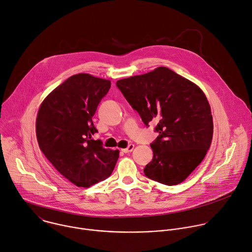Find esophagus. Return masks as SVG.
Returning a JSON list of instances; mask_svg holds the SVG:
<instances>
[{
    "instance_id": "34e87169",
    "label": "esophagus",
    "mask_w": 252,
    "mask_h": 252,
    "mask_svg": "<svg viewBox=\"0 0 252 252\" xmlns=\"http://www.w3.org/2000/svg\"><path fill=\"white\" fill-rule=\"evenodd\" d=\"M133 148H134V145H132V143H130V145L127 146V148H126V149H124V150H122V151H123V153L127 154V153H130V152L133 150Z\"/></svg>"
}]
</instances>
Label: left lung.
I'll return each instance as SVG.
<instances>
[{
    "label": "left lung",
    "instance_id": "8db88e82",
    "mask_svg": "<svg viewBox=\"0 0 252 252\" xmlns=\"http://www.w3.org/2000/svg\"><path fill=\"white\" fill-rule=\"evenodd\" d=\"M117 87L147 126L157 123L153 160L145 175L165 186L183 183L204 158L212 139L208 100L192 82L168 67L123 79Z\"/></svg>",
    "mask_w": 252,
    "mask_h": 252
}]
</instances>
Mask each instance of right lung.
<instances>
[{
	"label": "right lung",
	"instance_id": "1",
	"mask_svg": "<svg viewBox=\"0 0 252 252\" xmlns=\"http://www.w3.org/2000/svg\"><path fill=\"white\" fill-rule=\"evenodd\" d=\"M111 82L78 74L56 88L43 101L35 131L39 147L57 170L77 187L90 188L109 177L119 151L102 147L93 123Z\"/></svg>",
	"mask_w": 252,
	"mask_h": 252
}]
</instances>
